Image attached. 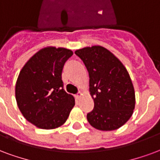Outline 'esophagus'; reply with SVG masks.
Returning a JSON list of instances; mask_svg holds the SVG:
<instances>
[{"label":"esophagus","instance_id":"esophagus-1","mask_svg":"<svg viewBox=\"0 0 160 160\" xmlns=\"http://www.w3.org/2000/svg\"><path fill=\"white\" fill-rule=\"evenodd\" d=\"M82 95H83V94H82V92H79V93H78V94H77L76 95V98H81V97H82Z\"/></svg>","mask_w":160,"mask_h":160}]
</instances>
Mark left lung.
<instances>
[{
    "mask_svg": "<svg viewBox=\"0 0 160 160\" xmlns=\"http://www.w3.org/2000/svg\"><path fill=\"white\" fill-rule=\"evenodd\" d=\"M74 53L89 73L94 108L87 113L88 122L100 131L119 129L130 119L136 104L128 71L113 53L101 46L84 47Z\"/></svg>",
    "mask_w": 160,
    "mask_h": 160,
    "instance_id": "8db88e82",
    "label": "left lung"
}]
</instances>
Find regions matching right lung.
Here are the masks:
<instances>
[{
  "label": "right lung",
  "mask_w": 160,
  "mask_h": 160,
  "mask_svg": "<svg viewBox=\"0 0 160 160\" xmlns=\"http://www.w3.org/2000/svg\"><path fill=\"white\" fill-rule=\"evenodd\" d=\"M73 52L63 47H44L34 54L18 77L15 96L23 117L44 130L66 122L74 98L63 89L62 71Z\"/></svg>",
  "instance_id": "right-lung-1"
}]
</instances>
